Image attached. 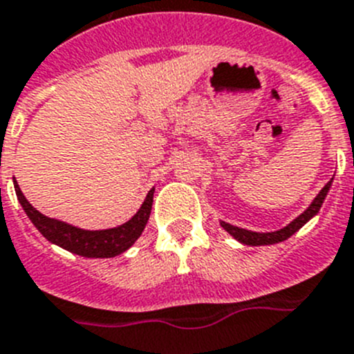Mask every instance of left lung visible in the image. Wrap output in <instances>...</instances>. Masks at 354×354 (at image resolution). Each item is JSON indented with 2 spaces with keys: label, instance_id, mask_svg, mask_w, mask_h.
Segmentation results:
<instances>
[{
  "label": "left lung",
  "instance_id": "8db88e82",
  "mask_svg": "<svg viewBox=\"0 0 354 354\" xmlns=\"http://www.w3.org/2000/svg\"><path fill=\"white\" fill-rule=\"evenodd\" d=\"M330 186H332V179L328 180V183L325 184V187L317 193V196L314 198V202L310 203L309 209L306 210L304 214H300V216L295 219V221H291L290 225L286 226V228L279 230V232H272V233H256V232H249V230H242V228H236V226H232L228 225V223H221L223 228L226 230V232L230 233V235H233L239 242H242V244L245 245H268V244H277V242H283L286 241V239H290L291 235H293L295 232H298V230L302 228L304 225H306L307 221H309L310 217L316 216L317 210L321 209V205H323V200H325L326 193H328Z\"/></svg>",
  "mask_w": 354,
  "mask_h": 354
}]
</instances>
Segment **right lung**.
<instances>
[{"mask_svg":"<svg viewBox=\"0 0 354 354\" xmlns=\"http://www.w3.org/2000/svg\"><path fill=\"white\" fill-rule=\"evenodd\" d=\"M14 184L15 193H17V198L21 202L22 209L26 210V214L31 219V223L37 226L38 232L47 241L61 245V248L70 252L86 256V258H112V256L121 254L126 249L131 248L135 244V241L142 235L145 225H147L152 209V194H154V189L149 191L147 198L142 203L140 210L128 223H124V225L118 226V228L100 230V232H87V230L75 228V226L66 225V223L57 221V219H50V217L38 212L26 200V196L22 194L21 187H19V184L15 180Z\"/></svg>","mask_w":354,"mask_h":354,"instance_id":"right-lung-1","label":"right lung"}]
</instances>
